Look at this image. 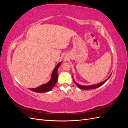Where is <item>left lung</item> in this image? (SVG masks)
I'll list each match as a JSON object with an SVG mask.
<instances>
[{
  "label": "left lung",
  "instance_id": "obj_1",
  "mask_svg": "<svg viewBox=\"0 0 128 128\" xmlns=\"http://www.w3.org/2000/svg\"><path fill=\"white\" fill-rule=\"evenodd\" d=\"M111 75H112V74L110 75V76H109V77H108V78L107 79H106L105 80H104V82H102V83H100L97 84H94V85H92V86H81V85H80V84H77V83L75 82V81L74 80V78H73V77H72V79H73L74 82H75V83L77 85V86H78L80 88V89H83V90H89V89H94V88H98V87H99V86H102V84H104V83H105V82H106V81H107L108 79L110 78V77Z\"/></svg>",
  "mask_w": 128,
  "mask_h": 128
}]
</instances>
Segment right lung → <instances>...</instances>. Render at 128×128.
<instances>
[{"label":"right lung","mask_w":128,"mask_h":128,"mask_svg":"<svg viewBox=\"0 0 128 128\" xmlns=\"http://www.w3.org/2000/svg\"><path fill=\"white\" fill-rule=\"evenodd\" d=\"M61 62H59L58 64L56 67L54 69V70L52 72V75H51V79L47 83L44 84L42 86L36 88H29L30 90H32L35 92H39V93H42V92H46L51 91L54 86H55V84L57 82L58 75V70L59 68L60 65L61 64Z\"/></svg>","instance_id":"right-lung-1"}]
</instances>
